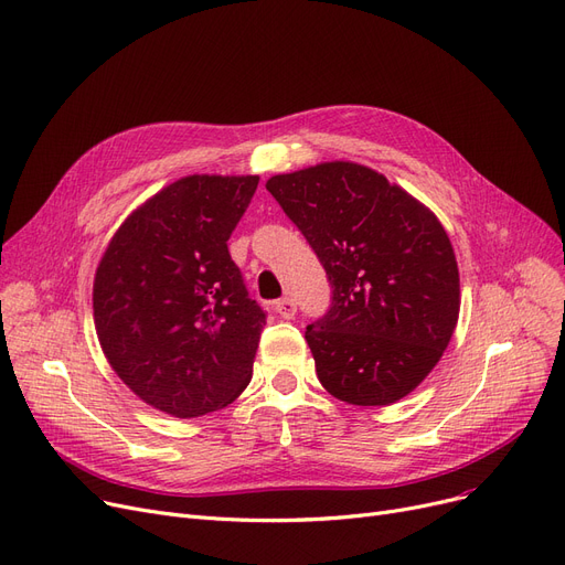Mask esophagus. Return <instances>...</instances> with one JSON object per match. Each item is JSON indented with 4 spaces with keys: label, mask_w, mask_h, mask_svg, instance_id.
<instances>
[{
    "label": "esophagus",
    "mask_w": 565,
    "mask_h": 565,
    "mask_svg": "<svg viewBox=\"0 0 565 565\" xmlns=\"http://www.w3.org/2000/svg\"><path fill=\"white\" fill-rule=\"evenodd\" d=\"M275 311H277L281 318H286V321H290V318H296L298 307H296V302H292V300L284 298V300H277V302H275Z\"/></svg>",
    "instance_id": "esophagus-1"
}]
</instances>
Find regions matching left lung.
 Returning a JSON list of instances; mask_svg holds the SVG:
<instances>
[{"mask_svg":"<svg viewBox=\"0 0 565 565\" xmlns=\"http://www.w3.org/2000/svg\"><path fill=\"white\" fill-rule=\"evenodd\" d=\"M323 263L332 307L307 326L316 374L332 397L390 406L418 387L459 318V269L436 214L353 161L265 182Z\"/></svg>","mask_w":565,"mask_h":565,"instance_id":"left-lung-1","label":"left lung"}]
</instances>
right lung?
<instances>
[{"mask_svg": "<svg viewBox=\"0 0 565 565\" xmlns=\"http://www.w3.org/2000/svg\"><path fill=\"white\" fill-rule=\"evenodd\" d=\"M258 175H186L136 207L96 267L94 326L106 360L147 406L199 418L252 381L265 311L228 237Z\"/></svg>", "mask_w": 565, "mask_h": 565, "instance_id": "obj_1", "label": "right lung"}]
</instances>
